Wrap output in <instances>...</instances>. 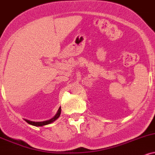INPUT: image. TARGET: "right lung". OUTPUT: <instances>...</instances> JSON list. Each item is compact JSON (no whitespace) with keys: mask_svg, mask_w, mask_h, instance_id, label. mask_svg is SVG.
I'll list each match as a JSON object with an SVG mask.
<instances>
[{"mask_svg":"<svg viewBox=\"0 0 155 155\" xmlns=\"http://www.w3.org/2000/svg\"><path fill=\"white\" fill-rule=\"evenodd\" d=\"M61 108H59L58 111V113H57V114L55 115L53 118L50 119V120H46V121H42V122H34V121L26 120V119H24V120H25L26 122L28 123V124H30V125H32V126H45V125H48V124H51V123H53V121H55V120H56V119L58 118L59 116H60V115H61Z\"/></svg>","mask_w":155,"mask_h":155,"instance_id":"add662e5","label":"right lung"}]
</instances>
